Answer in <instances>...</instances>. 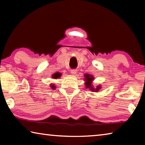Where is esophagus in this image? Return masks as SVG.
Returning <instances> with one entry per match:
<instances>
[{"mask_svg":"<svg viewBox=\"0 0 145 145\" xmlns=\"http://www.w3.org/2000/svg\"><path fill=\"white\" fill-rule=\"evenodd\" d=\"M71 73H72V75H75L76 73H77V70H71Z\"/></svg>","mask_w":145,"mask_h":145,"instance_id":"34e87169","label":"esophagus"}]
</instances>
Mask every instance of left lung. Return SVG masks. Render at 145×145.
<instances>
[{
  "instance_id": "left-lung-1",
  "label": "left lung",
  "mask_w": 145,
  "mask_h": 145,
  "mask_svg": "<svg viewBox=\"0 0 145 145\" xmlns=\"http://www.w3.org/2000/svg\"><path fill=\"white\" fill-rule=\"evenodd\" d=\"M85 77H86V88H89L91 89L92 91H98L99 90V89H100V86H97L96 89H94L93 87H91V81L93 80V78L92 76H91L88 74H86L85 75Z\"/></svg>"
}]
</instances>
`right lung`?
I'll return each instance as SVG.
<instances>
[{
  "mask_svg": "<svg viewBox=\"0 0 145 145\" xmlns=\"http://www.w3.org/2000/svg\"><path fill=\"white\" fill-rule=\"evenodd\" d=\"M61 74L60 73H54V74H53V75H52V77L53 78H58V77H61ZM50 87H52L53 89H54L55 88V86H50Z\"/></svg>",
  "mask_w": 145,
  "mask_h": 145,
  "instance_id": "add662e5",
  "label": "right lung"
}]
</instances>
